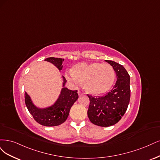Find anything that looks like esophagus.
<instances>
[{"mask_svg": "<svg viewBox=\"0 0 160 160\" xmlns=\"http://www.w3.org/2000/svg\"><path fill=\"white\" fill-rule=\"evenodd\" d=\"M78 94L79 96H82V95H84V93H82V92H81L80 91H78Z\"/></svg>", "mask_w": 160, "mask_h": 160, "instance_id": "1", "label": "esophagus"}]
</instances>
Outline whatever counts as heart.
Instances as JSON below:
<instances>
[{
    "instance_id": "1",
    "label": "heart",
    "mask_w": 160,
    "mask_h": 160,
    "mask_svg": "<svg viewBox=\"0 0 160 160\" xmlns=\"http://www.w3.org/2000/svg\"><path fill=\"white\" fill-rule=\"evenodd\" d=\"M66 78L74 84H84L88 93L100 96L109 91L114 84L116 73L113 67L107 63L93 62H82L73 66Z\"/></svg>"
}]
</instances>
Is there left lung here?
<instances>
[{"instance_id": "8db88e82", "label": "left lung", "mask_w": 160, "mask_h": 160, "mask_svg": "<svg viewBox=\"0 0 160 160\" xmlns=\"http://www.w3.org/2000/svg\"><path fill=\"white\" fill-rule=\"evenodd\" d=\"M116 72L117 81L113 89L102 97L88 95L90 106L88 116L94 124L108 127L116 124L124 115L130 99V77L122 65L105 60Z\"/></svg>"}]
</instances>
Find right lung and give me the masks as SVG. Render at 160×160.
<instances>
[{
  "label": "right lung",
  "instance_id": "1",
  "mask_svg": "<svg viewBox=\"0 0 160 160\" xmlns=\"http://www.w3.org/2000/svg\"><path fill=\"white\" fill-rule=\"evenodd\" d=\"M54 65L60 71L62 69L63 58L50 57L44 59ZM62 88L57 100L50 106L39 108L36 106L30 96L25 92V104L30 114L40 124L45 126H56L64 123L69 115L71 107L78 100V95L77 90H70L65 87L66 80L63 76Z\"/></svg>",
  "mask_w": 160,
  "mask_h": 160
}]
</instances>
